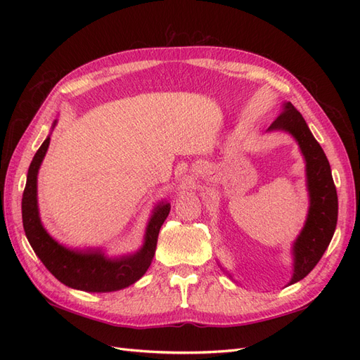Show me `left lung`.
I'll return each instance as SVG.
<instances>
[{"mask_svg": "<svg viewBox=\"0 0 360 360\" xmlns=\"http://www.w3.org/2000/svg\"><path fill=\"white\" fill-rule=\"evenodd\" d=\"M275 130L287 132L296 139L307 163L304 171H307L309 209L307 221L291 249L292 276L288 284L291 285L307 276L328 249L338 221V195L329 160L317 139L311 134L304 118L291 102L284 105V111L270 124L267 132H275Z\"/></svg>", "mask_w": 360, "mask_h": 360, "instance_id": "left-lung-1", "label": "left lung"}]
</instances>
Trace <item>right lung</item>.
Masks as SVG:
<instances>
[{"instance_id": "right-lung-1", "label": "right lung", "mask_w": 360, "mask_h": 360, "mask_svg": "<svg viewBox=\"0 0 360 360\" xmlns=\"http://www.w3.org/2000/svg\"><path fill=\"white\" fill-rule=\"evenodd\" d=\"M57 122H53L52 129ZM48 136L31 160L22 197V222L28 242L45 267L64 285L89 292H110L123 290L143 276L155 257L158 236L169 214L167 201L156 204L151 213L144 243L136 252L108 257L99 248L70 249L49 236L41 224L37 204V174L48 151Z\"/></svg>"}]
</instances>
